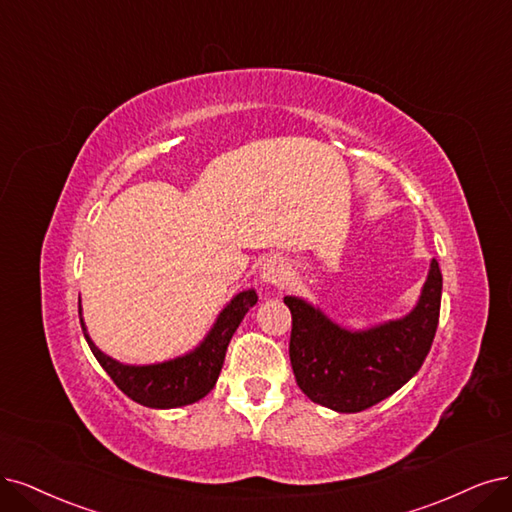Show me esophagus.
Returning <instances> with one entry per match:
<instances>
[{
  "mask_svg": "<svg viewBox=\"0 0 512 512\" xmlns=\"http://www.w3.org/2000/svg\"><path fill=\"white\" fill-rule=\"evenodd\" d=\"M287 274H289L287 263L280 261V259H268V261L261 266V270H259L261 280L266 282V285H272V287L285 285Z\"/></svg>",
  "mask_w": 512,
  "mask_h": 512,
  "instance_id": "obj_1",
  "label": "esophagus"
}]
</instances>
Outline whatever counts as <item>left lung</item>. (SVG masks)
Here are the masks:
<instances>
[{
    "instance_id": "8db88e82",
    "label": "left lung",
    "mask_w": 512,
    "mask_h": 512,
    "mask_svg": "<svg viewBox=\"0 0 512 512\" xmlns=\"http://www.w3.org/2000/svg\"><path fill=\"white\" fill-rule=\"evenodd\" d=\"M443 276L430 261L415 308L365 331L339 327L306 299L287 295L293 316L289 356L297 386L310 401L358 413L388 399L420 371L439 325Z\"/></svg>"
}]
</instances>
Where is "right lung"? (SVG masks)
I'll return each mask as SVG.
<instances>
[{
    "label": "right lung",
    "mask_w": 512,
    "mask_h": 512,
    "mask_svg": "<svg viewBox=\"0 0 512 512\" xmlns=\"http://www.w3.org/2000/svg\"><path fill=\"white\" fill-rule=\"evenodd\" d=\"M257 304V293L253 289L238 293L230 304H227L217 320L213 329L206 333V337L192 352L183 356L170 358V361L156 363V365H122L113 361L111 356L103 354L90 339L80 306V323L86 342L97 358L99 365L107 371L128 399L143 407L151 409H173L192 405L211 392L217 384V377L221 373L227 346L236 333L238 325L242 323L244 314Z\"/></svg>",
    "instance_id": "1"
}]
</instances>
